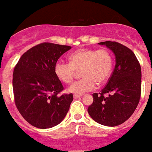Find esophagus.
Segmentation results:
<instances>
[{
    "mask_svg": "<svg viewBox=\"0 0 152 152\" xmlns=\"http://www.w3.org/2000/svg\"><path fill=\"white\" fill-rule=\"evenodd\" d=\"M80 97H82V95H78V94H75L74 95V98L75 99H77V98H80Z\"/></svg>",
    "mask_w": 152,
    "mask_h": 152,
    "instance_id": "obj_1",
    "label": "esophagus"
}]
</instances>
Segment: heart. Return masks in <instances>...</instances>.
I'll return each mask as SVG.
<instances>
[{"label": "heart", "mask_w": 152, "mask_h": 152, "mask_svg": "<svg viewBox=\"0 0 152 152\" xmlns=\"http://www.w3.org/2000/svg\"><path fill=\"white\" fill-rule=\"evenodd\" d=\"M113 64L112 54L107 48H81L70 53L69 63L58 60L54 66V73L60 82L69 84L74 79L76 71L81 70L82 78L68 88L70 93L81 95L93 90L96 82L99 85L106 82L112 72Z\"/></svg>", "instance_id": "1"}]
</instances>
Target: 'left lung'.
<instances>
[{
    "instance_id": "obj_1",
    "label": "left lung",
    "mask_w": 152,
    "mask_h": 152,
    "mask_svg": "<svg viewBox=\"0 0 152 152\" xmlns=\"http://www.w3.org/2000/svg\"><path fill=\"white\" fill-rule=\"evenodd\" d=\"M115 55V67L101 93H93L90 117L106 126L122 124L136 110L141 93V68L133 52L116 42H100ZM107 95V96H105Z\"/></svg>"
}]
</instances>
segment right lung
I'll return each mask as SVG.
<instances>
[{"label": "right lung", "instance_id": "add662e5", "mask_svg": "<svg viewBox=\"0 0 152 152\" xmlns=\"http://www.w3.org/2000/svg\"><path fill=\"white\" fill-rule=\"evenodd\" d=\"M71 47L44 42L27 50L13 71L15 104L26 122L39 129L59 124L68 112L73 94L64 90L54 73L58 59Z\"/></svg>", "mask_w": 152, "mask_h": 152}]
</instances>
